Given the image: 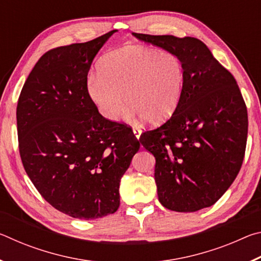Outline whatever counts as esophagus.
I'll list each match as a JSON object with an SVG mask.
<instances>
[{
  "label": "esophagus",
  "instance_id": "34e87169",
  "mask_svg": "<svg viewBox=\"0 0 261 261\" xmlns=\"http://www.w3.org/2000/svg\"><path fill=\"white\" fill-rule=\"evenodd\" d=\"M132 131H134V135H135L136 138L139 139V137L141 135V130L139 129V127H134V129H132Z\"/></svg>",
  "mask_w": 261,
  "mask_h": 261
}]
</instances>
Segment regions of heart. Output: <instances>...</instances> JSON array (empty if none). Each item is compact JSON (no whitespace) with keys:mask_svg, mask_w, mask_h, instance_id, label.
<instances>
[{"mask_svg":"<svg viewBox=\"0 0 261 261\" xmlns=\"http://www.w3.org/2000/svg\"><path fill=\"white\" fill-rule=\"evenodd\" d=\"M184 85L185 68L177 55L130 46L106 55L99 73L87 78L86 90L109 121L117 120L126 99L132 114L149 123H161L177 109Z\"/></svg>","mask_w":261,"mask_h":261,"instance_id":"b5f03b06","label":"heart"}]
</instances>
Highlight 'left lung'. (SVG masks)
Here are the masks:
<instances>
[{
	"mask_svg": "<svg viewBox=\"0 0 261 261\" xmlns=\"http://www.w3.org/2000/svg\"><path fill=\"white\" fill-rule=\"evenodd\" d=\"M182 60L185 85L177 109L139 141L155 158L159 201L196 212L218 201L244 159L247 110L236 79L197 38L134 33Z\"/></svg>",
	"mask_w": 261,
	"mask_h": 261,
	"instance_id": "1",
	"label": "left lung"
}]
</instances>
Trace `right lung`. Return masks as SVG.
<instances>
[{"instance_id":"obj_1","label":"right lung","mask_w":261,"mask_h":261,"mask_svg":"<svg viewBox=\"0 0 261 261\" xmlns=\"http://www.w3.org/2000/svg\"><path fill=\"white\" fill-rule=\"evenodd\" d=\"M115 32L45 53L17 105L26 174L46 201L74 219L118 210L121 178L140 147L131 127L105 118L86 90L92 62Z\"/></svg>"}]
</instances>
